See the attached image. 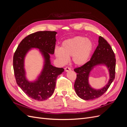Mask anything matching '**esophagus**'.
<instances>
[{"instance_id": "obj_1", "label": "esophagus", "mask_w": 127, "mask_h": 127, "mask_svg": "<svg viewBox=\"0 0 127 127\" xmlns=\"http://www.w3.org/2000/svg\"><path fill=\"white\" fill-rule=\"evenodd\" d=\"M64 70H65V71H66L67 72V71H70V70H71V69H70L69 67H66V68H64Z\"/></svg>"}]
</instances>
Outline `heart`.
<instances>
[{
	"mask_svg": "<svg viewBox=\"0 0 127 127\" xmlns=\"http://www.w3.org/2000/svg\"><path fill=\"white\" fill-rule=\"evenodd\" d=\"M94 48L90 39L77 36L64 41L61 48L55 50V55L61 63H66L68 58L71 57L72 63L76 66L85 64L92 55Z\"/></svg>",
	"mask_w": 127,
	"mask_h": 127,
	"instance_id": "b5f03b06",
	"label": "heart"
}]
</instances>
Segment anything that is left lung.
Wrapping results in <instances>:
<instances>
[{
	"label": "left lung",
	"instance_id": "1",
	"mask_svg": "<svg viewBox=\"0 0 127 127\" xmlns=\"http://www.w3.org/2000/svg\"><path fill=\"white\" fill-rule=\"evenodd\" d=\"M115 55L112 48L104 38L99 36L98 44L90 61L83 66L74 69L77 77L74 84L76 93L84 100H92L98 98L108 90L115 78L116 74ZM104 64L108 67L110 73V80L107 85L100 90L92 89L88 83V77L90 71L96 65Z\"/></svg>",
	"mask_w": 127,
	"mask_h": 127
}]
</instances>
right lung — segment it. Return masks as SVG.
<instances>
[{
  "label": "right lung",
  "mask_w": 127,
  "mask_h": 127,
  "mask_svg": "<svg viewBox=\"0 0 127 127\" xmlns=\"http://www.w3.org/2000/svg\"><path fill=\"white\" fill-rule=\"evenodd\" d=\"M55 31H39L31 34L23 40L13 56L14 75L17 85L29 97L37 101H44L54 92L57 77L64 69L51 64L50 54L55 52L56 35ZM33 47L39 48L45 59L44 69L36 81L29 82L25 77L24 60L26 54Z\"/></svg>",
  "instance_id": "obj_1"
}]
</instances>
